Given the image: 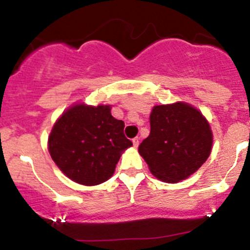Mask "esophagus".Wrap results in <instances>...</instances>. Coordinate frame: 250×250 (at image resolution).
I'll return each instance as SVG.
<instances>
[{
	"instance_id": "34e87169",
	"label": "esophagus",
	"mask_w": 250,
	"mask_h": 250,
	"mask_svg": "<svg viewBox=\"0 0 250 250\" xmlns=\"http://www.w3.org/2000/svg\"><path fill=\"white\" fill-rule=\"evenodd\" d=\"M139 143H140V139H139V138L132 139V144H134V146H135V147L139 146Z\"/></svg>"
}]
</instances>
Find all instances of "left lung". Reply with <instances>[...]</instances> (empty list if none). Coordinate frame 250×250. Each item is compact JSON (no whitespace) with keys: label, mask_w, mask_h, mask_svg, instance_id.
<instances>
[{"label":"left lung","mask_w":250,"mask_h":250,"mask_svg":"<svg viewBox=\"0 0 250 250\" xmlns=\"http://www.w3.org/2000/svg\"><path fill=\"white\" fill-rule=\"evenodd\" d=\"M213 134L207 119L189 104L158 105L150 114V135L139 145L154 176L165 183L189 178L209 158Z\"/></svg>","instance_id":"obj_1"}]
</instances>
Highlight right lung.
Instances as JSON below:
<instances>
[{
  "mask_svg": "<svg viewBox=\"0 0 250 250\" xmlns=\"http://www.w3.org/2000/svg\"><path fill=\"white\" fill-rule=\"evenodd\" d=\"M125 124L111 115L110 105L76 104L55 123L48 151L60 170L74 182L98 185L112 176L121 152L132 145Z\"/></svg>",
  "mask_w": 250,
  "mask_h": 250,
  "instance_id": "1",
  "label": "right lung"
}]
</instances>
